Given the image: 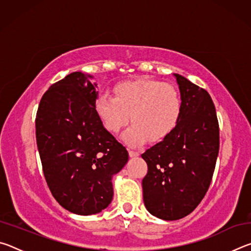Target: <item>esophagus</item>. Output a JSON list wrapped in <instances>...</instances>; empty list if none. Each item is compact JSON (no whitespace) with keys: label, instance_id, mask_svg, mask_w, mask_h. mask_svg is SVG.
Returning a JSON list of instances; mask_svg holds the SVG:
<instances>
[{"label":"esophagus","instance_id":"1","mask_svg":"<svg viewBox=\"0 0 251 251\" xmlns=\"http://www.w3.org/2000/svg\"><path fill=\"white\" fill-rule=\"evenodd\" d=\"M128 154H129V156L130 157H137V156H139V152L138 151H128Z\"/></svg>","mask_w":251,"mask_h":251}]
</instances>
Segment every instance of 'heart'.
Wrapping results in <instances>:
<instances>
[{
    "mask_svg": "<svg viewBox=\"0 0 251 251\" xmlns=\"http://www.w3.org/2000/svg\"><path fill=\"white\" fill-rule=\"evenodd\" d=\"M112 96L100 94L95 110L104 127L117 133L130 121L124 133L131 146L150 139L160 142L176 128L182 112L181 96L175 86L151 78H138L117 84Z\"/></svg>",
    "mask_w": 251,
    "mask_h": 251,
    "instance_id": "b5f03b06",
    "label": "heart"
}]
</instances>
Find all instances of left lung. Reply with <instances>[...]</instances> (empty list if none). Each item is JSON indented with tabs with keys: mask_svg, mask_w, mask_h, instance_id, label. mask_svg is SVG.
<instances>
[{
	"mask_svg": "<svg viewBox=\"0 0 251 251\" xmlns=\"http://www.w3.org/2000/svg\"><path fill=\"white\" fill-rule=\"evenodd\" d=\"M174 75L182 100L180 120L166 138L142 154L147 163L144 203L164 220L185 217L201 203L219 151V125L210 95L184 76Z\"/></svg>",
	"mask_w": 251,
	"mask_h": 251,
	"instance_id": "left-lung-1",
	"label": "left lung"
}]
</instances>
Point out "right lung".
I'll return each mask as SVG.
<instances>
[{"instance_id": "right-lung-1", "label": "right lung", "mask_w": 251, "mask_h": 251, "mask_svg": "<svg viewBox=\"0 0 251 251\" xmlns=\"http://www.w3.org/2000/svg\"><path fill=\"white\" fill-rule=\"evenodd\" d=\"M74 72L42 96L35 118L36 144L53 197L73 214L93 215L113 199L112 177L128 151L108 133L95 110L97 92Z\"/></svg>"}]
</instances>
